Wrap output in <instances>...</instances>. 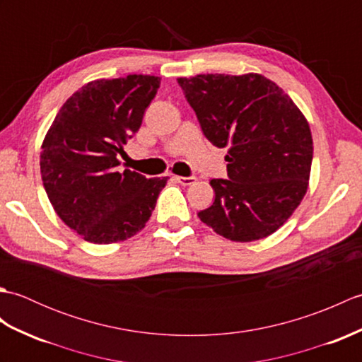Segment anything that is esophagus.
<instances>
[{"mask_svg": "<svg viewBox=\"0 0 362 362\" xmlns=\"http://www.w3.org/2000/svg\"><path fill=\"white\" fill-rule=\"evenodd\" d=\"M174 179L180 183V185H191V183L196 182V177L189 175V177H182V175H175Z\"/></svg>", "mask_w": 362, "mask_h": 362, "instance_id": "34e87169", "label": "esophagus"}]
</instances>
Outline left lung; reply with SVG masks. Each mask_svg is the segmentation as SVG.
Returning a JSON list of instances; mask_svg holds the SVG:
<instances>
[{"label": "left lung", "instance_id": "1", "mask_svg": "<svg viewBox=\"0 0 362 362\" xmlns=\"http://www.w3.org/2000/svg\"><path fill=\"white\" fill-rule=\"evenodd\" d=\"M177 82L206 140L228 149V179H211L214 202L197 216L236 243L272 235L308 188V121L275 82L261 74H197Z\"/></svg>", "mask_w": 362, "mask_h": 362}]
</instances>
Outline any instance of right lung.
Returning a JSON list of instances; mask_svg holds the SVG:
<instances>
[{"label":"right lung","mask_w":362,"mask_h":362,"mask_svg":"<svg viewBox=\"0 0 362 362\" xmlns=\"http://www.w3.org/2000/svg\"><path fill=\"white\" fill-rule=\"evenodd\" d=\"M157 76L88 82L54 118L40 152L46 194L65 224L83 240L110 244L144 228L168 177L119 171L118 156L141 126L157 95Z\"/></svg>","instance_id":"1"}]
</instances>
